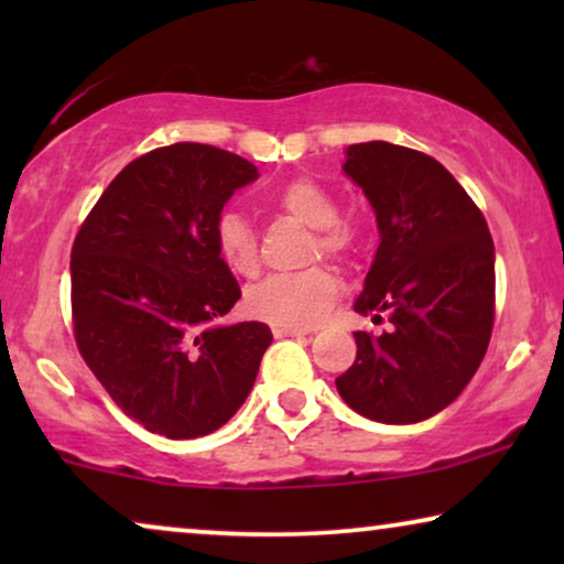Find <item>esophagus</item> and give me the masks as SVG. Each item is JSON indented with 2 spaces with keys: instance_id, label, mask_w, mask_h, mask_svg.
Masks as SVG:
<instances>
[{
  "instance_id": "esophagus-1",
  "label": "esophagus",
  "mask_w": 564,
  "mask_h": 564,
  "mask_svg": "<svg viewBox=\"0 0 564 564\" xmlns=\"http://www.w3.org/2000/svg\"><path fill=\"white\" fill-rule=\"evenodd\" d=\"M272 330H274V336H276V338H288V336H307V334H311V330H305V328H288V326H274Z\"/></svg>"
}]
</instances>
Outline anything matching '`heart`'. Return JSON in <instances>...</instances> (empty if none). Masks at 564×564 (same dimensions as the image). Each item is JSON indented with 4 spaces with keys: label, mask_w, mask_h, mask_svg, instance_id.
Returning a JSON list of instances; mask_svg holds the SVG:
<instances>
[{
    "label": "heart",
    "mask_w": 564,
    "mask_h": 564,
    "mask_svg": "<svg viewBox=\"0 0 564 564\" xmlns=\"http://www.w3.org/2000/svg\"><path fill=\"white\" fill-rule=\"evenodd\" d=\"M274 205L305 226L318 230L315 241L326 257H344L351 234L341 223V207L313 180H292L276 189ZM218 253L234 272L251 276L259 269V238L241 213L226 210L215 223ZM338 295V282L328 269L313 267L295 274H269L246 290V311L272 326L307 328L318 323Z\"/></svg>",
    "instance_id": "1"
}]
</instances>
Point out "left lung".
Instances as JSON below:
<instances>
[{
  "label": "left lung",
  "mask_w": 564,
  "mask_h": 564,
  "mask_svg": "<svg viewBox=\"0 0 564 564\" xmlns=\"http://www.w3.org/2000/svg\"><path fill=\"white\" fill-rule=\"evenodd\" d=\"M344 174L375 210L380 246L354 311L390 328L354 330L357 359L336 380L377 423L426 421L462 395L488 351L496 249L482 213L426 153L388 141L346 149Z\"/></svg>",
  "instance_id": "1"
}]
</instances>
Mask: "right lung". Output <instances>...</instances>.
I'll use <instances>...</instances> for the list:
<instances>
[{"label": "right lung", "mask_w": 564, "mask_h": 564, "mask_svg": "<svg viewBox=\"0 0 564 564\" xmlns=\"http://www.w3.org/2000/svg\"><path fill=\"white\" fill-rule=\"evenodd\" d=\"M251 161L174 143L130 161L72 249L74 336L122 413L166 438L218 431L249 398L272 330L223 326L241 297L215 223Z\"/></svg>", "instance_id": "right-lung-1"}]
</instances>
